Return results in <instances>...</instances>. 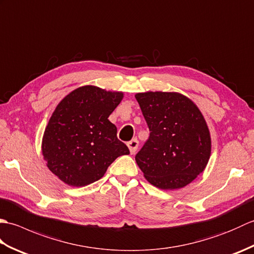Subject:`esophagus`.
<instances>
[{
  "label": "esophagus",
  "instance_id": "34e87169",
  "mask_svg": "<svg viewBox=\"0 0 254 254\" xmlns=\"http://www.w3.org/2000/svg\"><path fill=\"white\" fill-rule=\"evenodd\" d=\"M127 147H128V149H130L131 154H135L137 148H138V141H137V139L133 138L132 141L127 142Z\"/></svg>",
  "mask_w": 254,
  "mask_h": 254
}]
</instances>
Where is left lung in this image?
<instances>
[{
  "label": "left lung",
  "instance_id": "8db88e82",
  "mask_svg": "<svg viewBox=\"0 0 254 254\" xmlns=\"http://www.w3.org/2000/svg\"><path fill=\"white\" fill-rule=\"evenodd\" d=\"M149 137L135 160L146 180L163 190L186 187L202 174L210 156V135L196 105L178 93L135 95Z\"/></svg>",
  "mask_w": 254,
  "mask_h": 254
}]
</instances>
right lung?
Segmentation results:
<instances>
[{
    "mask_svg": "<svg viewBox=\"0 0 254 254\" xmlns=\"http://www.w3.org/2000/svg\"><path fill=\"white\" fill-rule=\"evenodd\" d=\"M122 98L120 91L83 86L57 106L42 138V154L61 181L72 187L90 185L119 156L130 154L108 120Z\"/></svg>",
    "mask_w": 254,
    "mask_h": 254,
    "instance_id": "right-lung-1",
    "label": "right lung"
}]
</instances>
